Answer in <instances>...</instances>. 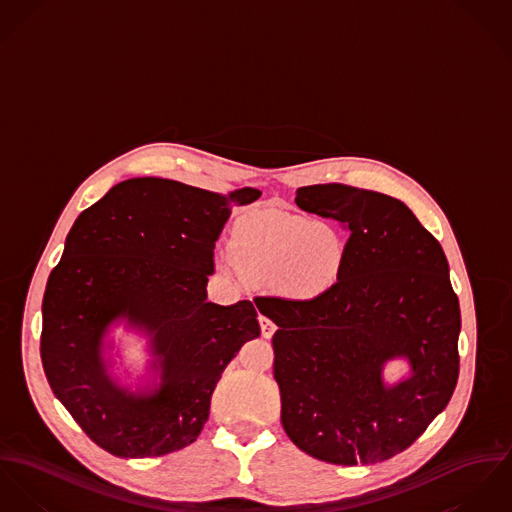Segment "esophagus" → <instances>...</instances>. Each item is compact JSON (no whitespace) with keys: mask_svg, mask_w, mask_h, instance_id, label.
Returning <instances> with one entry per match:
<instances>
[{"mask_svg":"<svg viewBox=\"0 0 512 512\" xmlns=\"http://www.w3.org/2000/svg\"><path fill=\"white\" fill-rule=\"evenodd\" d=\"M259 326H261V334H263V338H271L273 334H275V330H277V326H275V322L271 320V318H267V316H259Z\"/></svg>","mask_w":512,"mask_h":512,"instance_id":"1","label":"esophagus"}]
</instances>
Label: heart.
I'll return each instance as SVG.
<instances>
[{
	"label": "heart",
	"instance_id": "heart-1",
	"mask_svg": "<svg viewBox=\"0 0 512 512\" xmlns=\"http://www.w3.org/2000/svg\"><path fill=\"white\" fill-rule=\"evenodd\" d=\"M343 239L332 226L281 212H253L233 231V255L220 263L228 273L279 283L300 294L328 288L340 275Z\"/></svg>",
	"mask_w": 512,
	"mask_h": 512
}]
</instances>
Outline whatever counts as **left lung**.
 I'll use <instances>...</instances> for the list:
<instances>
[{
    "label": "left lung",
    "mask_w": 512,
    "mask_h": 512,
    "mask_svg": "<svg viewBox=\"0 0 512 512\" xmlns=\"http://www.w3.org/2000/svg\"><path fill=\"white\" fill-rule=\"evenodd\" d=\"M296 206L349 233L338 281L306 300L269 296L273 375L296 448L336 465L400 454L448 406L459 375V300L438 239L400 200L340 182L302 186ZM395 356L411 377L393 388Z\"/></svg>",
    "instance_id": "left-lung-1"
}]
</instances>
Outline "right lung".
Returning <instances> with one entry per match:
<instances>
[{"instance_id": "obj_1", "label": "right lung", "mask_w": 512, "mask_h": 512, "mask_svg": "<svg viewBox=\"0 0 512 512\" xmlns=\"http://www.w3.org/2000/svg\"><path fill=\"white\" fill-rule=\"evenodd\" d=\"M259 196L145 176L115 184L76 218L43 296L41 359L55 397L102 450L157 457L198 438L224 369L261 334L249 300L206 302L229 202ZM117 317L152 334L157 392L133 396L105 375L101 338Z\"/></svg>"}]
</instances>
